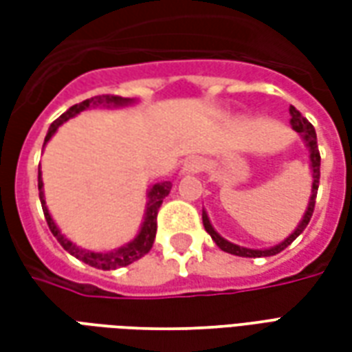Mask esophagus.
<instances>
[{
    "label": "esophagus",
    "instance_id": "obj_1",
    "mask_svg": "<svg viewBox=\"0 0 352 352\" xmlns=\"http://www.w3.org/2000/svg\"><path fill=\"white\" fill-rule=\"evenodd\" d=\"M204 169H206V162L201 160V158H190V160L184 164L183 171L184 173H199Z\"/></svg>",
    "mask_w": 352,
    "mask_h": 352
}]
</instances>
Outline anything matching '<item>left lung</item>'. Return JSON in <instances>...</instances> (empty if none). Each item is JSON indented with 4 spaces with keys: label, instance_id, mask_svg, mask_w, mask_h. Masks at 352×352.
Segmentation results:
<instances>
[{
    "label": "left lung",
    "instance_id": "1",
    "mask_svg": "<svg viewBox=\"0 0 352 352\" xmlns=\"http://www.w3.org/2000/svg\"><path fill=\"white\" fill-rule=\"evenodd\" d=\"M290 124H292V128H294L300 135L305 141V145L309 148V158H311V169H313V188H311V199H309V206H307V211L303 214L302 222H300V226L294 230V234H290V236L283 241V243L275 245L272 249H264V251H258V249H245V247H239V245H234L226 241L224 237H221L214 228L211 226V222L207 219V213L204 211L201 214V219H204V226H206V232L209 236L213 237V241L219 247H221L224 252H230V254H236V256H245V258H262V256H273V254H277V252L285 251L288 245L294 241L296 237L302 234L303 230L307 228V224H309L311 217H313V211H315V199H317V190H318V181H320V153H318V145H317V133H315V128H313V124L305 118V116L298 111L296 107L290 105Z\"/></svg>",
    "mask_w": 352,
    "mask_h": 352
}]
</instances>
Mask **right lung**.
I'll list each match as a JSON object with an SVG mask.
<instances>
[{"label": "right lung", "instance_id": "1", "mask_svg": "<svg viewBox=\"0 0 352 352\" xmlns=\"http://www.w3.org/2000/svg\"><path fill=\"white\" fill-rule=\"evenodd\" d=\"M130 98H120V96H111V94H103V96H94L90 100H85L73 105L65 111L64 115H60V118H56L54 122L50 124L49 133L45 138V143L52 138V133L58 130V126L65 120H69L72 116L79 115L80 111H85L88 107H96V105H126L130 103ZM37 186H39V199H41L43 213H45V219H47V224H49L52 236L56 237L58 243L64 247L65 251L73 254L75 258L82 260L85 264L92 265V267H98V270H116V267H124V265H130L131 262H135L141 256H145L146 252L153 249L154 237H156V217H158V209H160L162 201L168 196L169 190H171V183L169 181H164V183L154 184L153 188L148 190V204H146V214L145 222L141 226V232L139 236L131 241V243L124 245L120 249L111 252H92L85 251V249H79L77 245H73L69 239H65L60 230L56 228V224L52 221V217L49 214V209L45 206V196H43V181H41V171H39V177H37Z\"/></svg>", "mask_w": 352, "mask_h": 352}]
</instances>
